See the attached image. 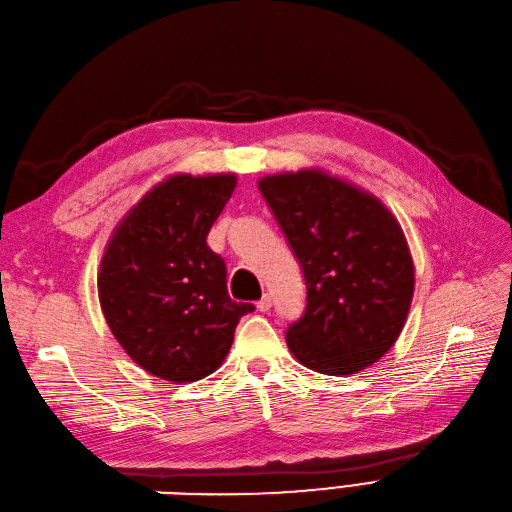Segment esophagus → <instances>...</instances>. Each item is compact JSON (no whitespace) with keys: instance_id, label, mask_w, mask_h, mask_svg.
<instances>
[{"instance_id":"obj_1","label":"esophagus","mask_w":512,"mask_h":512,"mask_svg":"<svg viewBox=\"0 0 512 512\" xmlns=\"http://www.w3.org/2000/svg\"><path fill=\"white\" fill-rule=\"evenodd\" d=\"M270 307H272V297H270L268 293H265V295L257 301V309H259V311H268Z\"/></svg>"}]
</instances>
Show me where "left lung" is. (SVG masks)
<instances>
[{
    "label": "left lung",
    "instance_id": "8db88e82",
    "mask_svg": "<svg viewBox=\"0 0 512 512\" xmlns=\"http://www.w3.org/2000/svg\"><path fill=\"white\" fill-rule=\"evenodd\" d=\"M259 190L301 265L305 309L286 345L322 374L379 362L404 328L414 293L406 236L368 192L316 169L268 175Z\"/></svg>",
    "mask_w": 512,
    "mask_h": 512
}]
</instances>
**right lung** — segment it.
<instances>
[{"label": "right lung", "mask_w": 512, "mask_h": 512, "mask_svg": "<svg viewBox=\"0 0 512 512\" xmlns=\"http://www.w3.org/2000/svg\"><path fill=\"white\" fill-rule=\"evenodd\" d=\"M236 188V175H173L133 207L100 263L104 318L129 358L173 383L211 374L255 305L228 295L226 261L207 234Z\"/></svg>", "instance_id": "obj_1"}]
</instances>
